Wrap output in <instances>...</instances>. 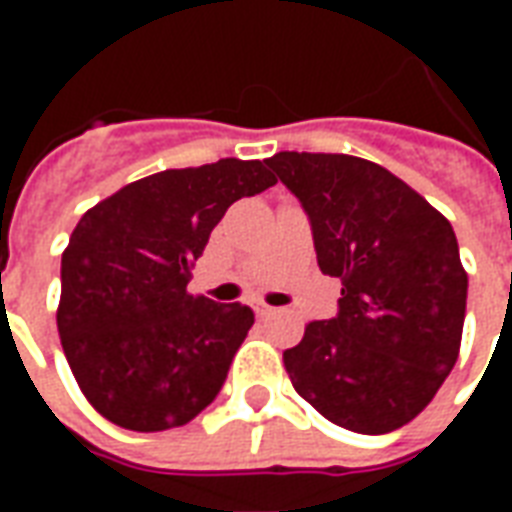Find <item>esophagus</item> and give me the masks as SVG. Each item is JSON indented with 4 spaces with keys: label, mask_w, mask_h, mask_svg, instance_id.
Returning a JSON list of instances; mask_svg holds the SVG:
<instances>
[{
    "label": "esophagus",
    "mask_w": 512,
    "mask_h": 512,
    "mask_svg": "<svg viewBox=\"0 0 512 512\" xmlns=\"http://www.w3.org/2000/svg\"><path fill=\"white\" fill-rule=\"evenodd\" d=\"M252 310H255L257 318H271V315H277V310H274V307H268L266 301H255V304H252Z\"/></svg>",
    "instance_id": "1"
}]
</instances>
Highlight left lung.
Wrapping results in <instances>:
<instances>
[{
	"instance_id": "1",
	"label": "left lung",
	"mask_w": 512,
	"mask_h": 512,
	"mask_svg": "<svg viewBox=\"0 0 512 512\" xmlns=\"http://www.w3.org/2000/svg\"><path fill=\"white\" fill-rule=\"evenodd\" d=\"M304 205L340 312L310 321L285 370L315 411L356 433L403 428L458 362L466 268L452 224L367 158L282 150L268 158Z\"/></svg>"
}]
</instances>
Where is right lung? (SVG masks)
I'll return each mask as SVG.
<instances>
[{"label":"right lung","instance_id":"right-lung-1","mask_svg":"<svg viewBox=\"0 0 512 512\" xmlns=\"http://www.w3.org/2000/svg\"><path fill=\"white\" fill-rule=\"evenodd\" d=\"M274 183L263 161L219 158L134 180L79 219L62 252L57 329L101 417L156 433L211 406L255 312L189 293L191 268L224 211Z\"/></svg>","mask_w":512,"mask_h":512}]
</instances>
